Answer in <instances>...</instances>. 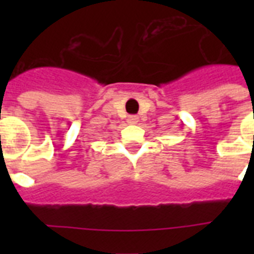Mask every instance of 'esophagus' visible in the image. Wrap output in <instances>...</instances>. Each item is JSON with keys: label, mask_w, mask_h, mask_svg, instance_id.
Wrapping results in <instances>:
<instances>
[{"label": "esophagus", "mask_w": 254, "mask_h": 254, "mask_svg": "<svg viewBox=\"0 0 254 254\" xmlns=\"http://www.w3.org/2000/svg\"><path fill=\"white\" fill-rule=\"evenodd\" d=\"M127 123L137 124L138 123V117H137V116H129V117H127Z\"/></svg>", "instance_id": "34e87169"}]
</instances>
